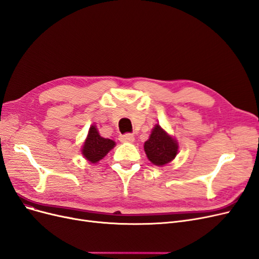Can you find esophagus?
<instances>
[{
  "label": "esophagus",
  "instance_id": "obj_1",
  "mask_svg": "<svg viewBox=\"0 0 259 259\" xmlns=\"http://www.w3.org/2000/svg\"><path fill=\"white\" fill-rule=\"evenodd\" d=\"M120 141L122 142H133L135 140V137H134L133 134H124V135L120 136Z\"/></svg>",
  "mask_w": 259,
  "mask_h": 259
}]
</instances>
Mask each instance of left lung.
I'll return each mask as SVG.
<instances>
[{"label": "left lung", "mask_w": 259, "mask_h": 259, "mask_svg": "<svg viewBox=\"0 0 259 259\" xmlns=\"http://www.w3.org/2000/svg\"><path fill=\"white\" fill-rule=\"evenodd\" d=\"M178 142L156 124L149 139L145 142V151L149 160L156 166H164L178 154Z\"/></svg>", "instance_id": "1"}]
</instances>
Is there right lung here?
<instances>
[{
    "instance_id": "obj_1",
    "label": "right lung",
    "mask_w": 259,
    "mask_h": 259,
    "mask_svg": "<svg viewBox=\"0 0 259 259\" xmlns=\"http://www.w3.org/2000/svg\"><path fill=\"white\" fill-rule=\"evenodd\" d=\"M114 145L115 142L113 140L102 137L95 125H92L89 130L88 137L84 141L81 152L89 162L95 164L106 156Z\"/></svg>"
}]
</instances>
